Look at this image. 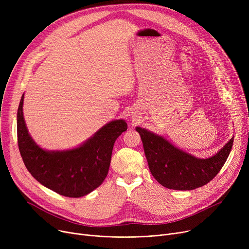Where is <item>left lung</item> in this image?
I'll return each instance as SVG.
<instances>
[{
    "label": "left lung",
    "mask_w": 249,
    "mask_h": 249,
    "mask_svg": "<svg viewBox=\"0 0 249 249\" xmlns=\"http://www.w3.org/2000/svg\"><path fill=\"white\" fill-rule=\"evenodd\" d=\"M151 175L167 189L190 191L207 185L223 167L230 154L234 137L210 159H197L172 145L161 136L136 127Z\"/></svg>",
    "instance_id": "obj_1"
}]
</instances>
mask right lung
Returning <instances> with one entry per match:
<instances>
[{"label": "right lung", "mask_w": 249, "mask_h": 249, "mask_svg": "<svg viewBox=\"0 0 249 249\" xmlns=\"http://www.w3.org/2000/svg\"><path fill=\"white\" fill-rule=\"evenodd\" d=\"M22 96L17 113V138L20 154L32 177L53 192L80 198L97 189L106 178L114 143L127 130L124 120L102 127L80 147L67 151H46L28 134L23 117Z\"/></svg>", "instance_id": "add662e5"}]
</instances>
